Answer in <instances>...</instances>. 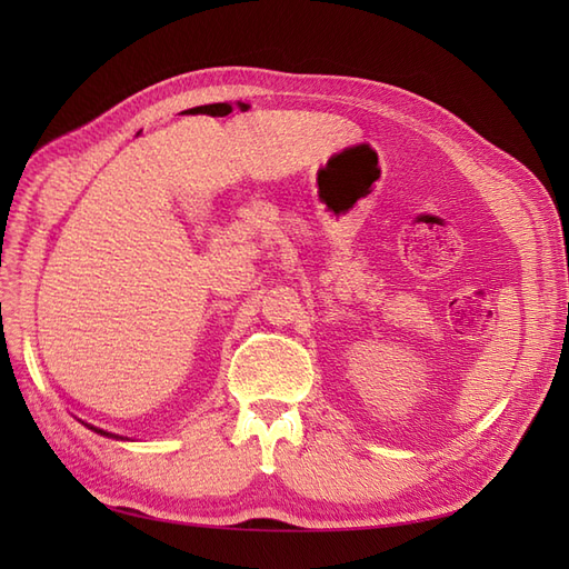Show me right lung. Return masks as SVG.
Here are the masks:
<instances>
[{"label": "right lung", "instance_id": "1", "mask_svg": "<svg viewBox=\"0 0 569 569\" xmlns=\"http://www.w3.org/2000/svg\"><path fill=\"white\" fill-rule=\"evenodd\" d=\"M82 425H84V427H88V429H92V432L101 435V437H109V439H120V441H128V437H120V435L107 432V429H99V427H94V425H88V422H82Z\"/></svg>", "mask_w": 569, "mask_h": 569}]
</instances>
